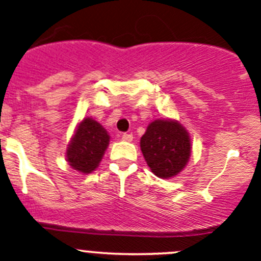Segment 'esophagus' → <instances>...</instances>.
<instances>
[{
  "label": "esophagus",
  "mask_w": 261,
  "mask_h": 261,
  "mask_svg": "<svg viewBox=\"0 0 261 261\" xmlns=\"http://www.w3.org/2000/svg\"><path fill=\"white\" fill-rule=\"evenodd\" d=\"M121 139L123 140V141H133V139H134V136H133V134H122L121 135Z\"/></svg>",
  "instance_id": "esophagus-1"
}]
</instances>
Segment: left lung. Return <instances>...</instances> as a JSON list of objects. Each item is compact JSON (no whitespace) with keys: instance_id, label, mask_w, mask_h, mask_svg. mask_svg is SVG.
I'll return each instance as SVG.
<instances>
[{"instance_id":"obj_1","label":"left lung","mask_w":261,"mask_h":261,"mask_svg":"<svg viewBox=\"0 0 261 261\" xmlns=\"http://www.w3.org/2000/svg\"><path fill=\"white\" fill-rule=\"evenodd\" d=\"M142 155L153 174L161 179L176 176L191 155L188 131L175 120H155L140 140Z\"/></svg>"}]
</instances>
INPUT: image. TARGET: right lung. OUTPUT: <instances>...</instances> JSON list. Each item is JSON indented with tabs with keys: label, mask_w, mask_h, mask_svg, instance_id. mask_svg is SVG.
Wrapping results in <instances>:
<instances>
[{
	"label": "right lung",
	"mask_w": 261,
	"mask_h": 261,
	"mask_svg": "<svg viewBox=\"0 0 261 261\" xmlns=\"http://www.w3.org/2000/svg\"><path fill=\"white\" fill-rule=\"evenodd\" d=\"M108 131L91 117L79 123L68 144L66 158L68 165L82 174H90L97 169L109 146Z\"/></svg>",
	"instance_id": "right-lung-1"
}]
</instances>
